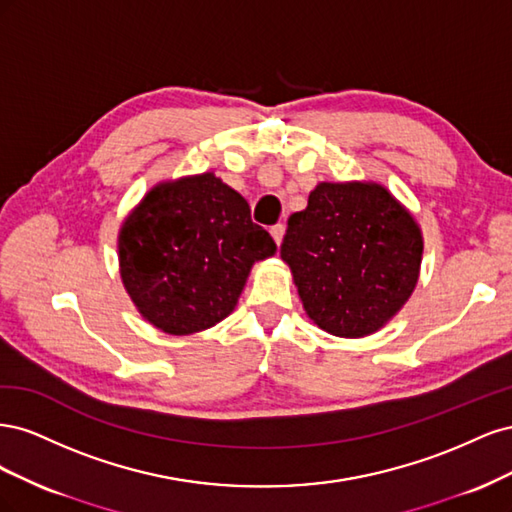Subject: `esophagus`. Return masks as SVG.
Masks as SVG:
<instances>
[{
  "label": "esophagus",
  "instance_id": "34e87169",
  "mask_svg": "<svg viewBox=\"0 0 512 512\" xmlns=\"http://www.w3.org/2000/svg\"><path fill=\"white\" fill-rule=\"evenodd\" d=\"M271 237H273V241L280 245L282 243V239H284V232H286V228H284V224H275V226H271Z\"/></svg>",
  "mask_w": 512,
  "mask_h": 512
}]
</instances>
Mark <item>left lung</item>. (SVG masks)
<instances>
[{"label":"left lung","instance_id":"8db88e82","mask_svg":"<svg viewBox=\"0 0 512 512\" xmlns=\"http://www.w3.org/2000/svg\"><path fill=\"white\" fill-rule=\"evenodd\" d=\"M305 314L335 337L380 331L421 275L423 232L376 181H320L280 250Z\"/></svg>","mask_w":512,"mask_h":512}]
</instances>
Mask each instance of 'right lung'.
Here are the masks:
<instances>
[{
	"instance_id": "obj_1",
	"label": "right lung",
	"mask_w": 512,
	"mask_h": 512,
	"mask_svg": "<svg viewBox=\"0 0 512 512\" xmlns=\"http://www.w3.org/2000/svg\"><path fill=\"white\" fill-rule=\"evenodd\" d=\"M119 275L134 307L168 335H192L237 307L254 262L277 252L247 200L215 173L160 181L123 220Z\"/></svg>"
}]
</instances>
